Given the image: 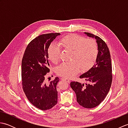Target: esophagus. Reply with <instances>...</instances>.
Wrapping results in <instances>:
<instances>
[{
  "instance_id": "34e87169",
  "label": "esophagus",
  "mask_w": 128,
  "mask_h": 128,
  "mask_svg": "<svg viewBox=\"0 0 128 128\" xmlns=\"http://www.w3.org/2000/svg\"><path fill=\"white\" fill-rule=\"evenodd\" d=\"M62 80L66 81V82H67L68 83H70V81L69 79H68V78H62Z\"/></svg>"
}]
</instances>
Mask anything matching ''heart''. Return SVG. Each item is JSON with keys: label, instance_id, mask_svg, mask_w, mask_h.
Segmentation results:
<instances>
[{"label": "heart", "instance_id": "1", "mask_svg": "<svg viewBox=\"0 0 128 128\" xmlns=\"http://www.w3.org/2000/svg\"><path fill=\"white\" fill-rule=\"evenodd\" d=\"M60 43L65 50L72 51V61L57 66L56 72L61 76L72 78L79 73L81 69L87 71L96 62L98 49L94 40H86L79 35L70 34L62 37ZM48 56L53 63H57L60 59V49L55 43H51L48 48Z\"/></svg>", "mask_w": 128, "mask_h": 128}]
</instances>
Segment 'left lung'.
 I'll use <instances>...</instances> for the list:
<instances>
[{"instance_id":"left-lung-1","label":"left lung","mask_w":128,"mask_h":128,"mask_svg":"<svg viewBox=\"0 0 128 128\" xmlns=\"http://www.w3.org/2000/svg\"><path fill=\"white\" fill-rule=\"evenodd\" d=\"M89 37L94 38L98 53L94 66L80 78L88 84L72 81L70 86L75 92L78 103L86 108L97 107L101 103L109 92L112 81L110 54L107 44L100 37L88 32H84Z\"/></svg>"}]
</instances>
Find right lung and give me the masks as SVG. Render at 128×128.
<instances>
[{"label":"right lung","mask_w":128,"mask_h":128,"mask_svg":"<svg viewBox=\"0 0 128 128\" xmlns=\"http://www.w3.org/2000/svg\"><path fill=\"white\" fill-rule=\"evenodd\" d=\"M59 33L43 34L35 38L28 44L21 63L22 88L28 100L40 110H48L57 103L56 77L50 84L44 81L49 69L48 48Z\"/></svg>","instance_id":"add662e5"}]
</instances>
